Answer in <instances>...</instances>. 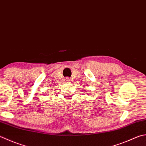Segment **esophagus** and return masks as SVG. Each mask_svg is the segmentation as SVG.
<instances>
[{"instance_id": "obj_1", "label": "esophagus", "mask_w": 146, "mask_h": 146, "mask_svg": "<svg viewBox=\"0 0 146 146\" xmlns=\"http://www.w3.org/2000/svg\"><path fill=\"white\" fill-rule=\"evenodd\" d=\"M70 81V78H66V82H69Z\"/></svg>"}]
</instances>
